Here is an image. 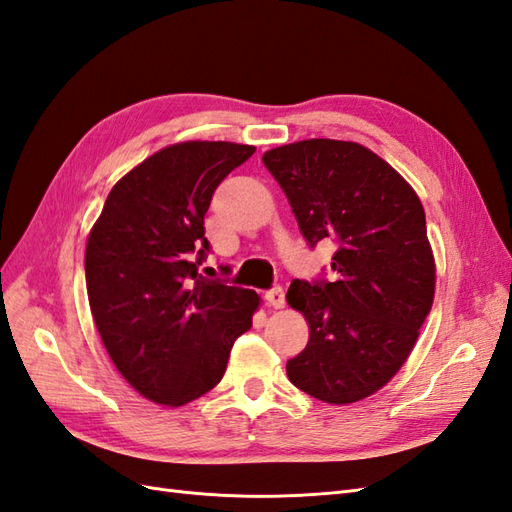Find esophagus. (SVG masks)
I'll use <instances>...</instances> for the list:
<instances>
[{
  "label": "esophagus",
  "mask_w": 512,
  "mask_h": 512,
  "mask_svg": "<svg viewBox=\"0 0 512 512\" xmlns=\"http://www.w3.org/2000/svg\"><path fill=\"white\" fill-rule=\"evenodd\" d=\"M266 300H268L270 307L283 309V307H285V292H283V287H281V285L270 287V290L266 292Z\"/></svg>",
  "instance_id": "1"
}]
</instances>
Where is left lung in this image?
Returning a JSON list of instances; mask_svg holds the SVG:
<instances>
[{
	"label": "left lung",
	"mask_w": 512,
	"mask_h": 512,
	"mask_svg": "<svg viewBox=\"0 0 512 512\" xmlns=\"http://www.w3.org/2000/svg\"><path fill=\"white\" fill-rule=\"evenodd\" d=\"M300 233L335 242L333 281H292L287 303L309 342L287 378L309 396L350 404L389 383L435 298V259L415 190L357 142L313 138L266 151Z\"/></svg>",
	"instance_id": "1"
}]
</instances>
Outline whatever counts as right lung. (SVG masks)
I'll use <instances>...</instances> for the list:
<instances>
[{
    "instance_id": "obj_1",
    "label": "right lung",
    "mask_w": 512,
    "mask_h": 512,
    "mask_svg": "<svg viewBox=\"0 0 512 512\" xmlns=\"http://www.w3.org/2000/svg\"><path fill=\"white\" fill-rule=\"evenodd\" d=\"M251 144L179 142L116 183L86 244L88 303L116 370L140 396L188 404L214 389L259 296L199 272L218 183Z\"/></svg>"
}]
</instances>
